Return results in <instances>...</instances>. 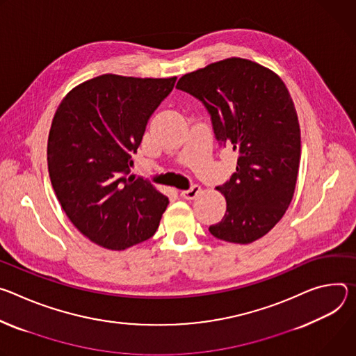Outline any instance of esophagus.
I'll return each mask as SVG.
<instances>
[{"label": "esophagus", "instance_id": "34e87169", "mask_svg": "<svg viewBox=\"0 0 356 356\" xmlns=\"http://www.w3.org/2000/svg\"><path fill=\"white\" fill-rule=\"evenodd\" d=\"M200 193H201V186H200V185H192L189 189H185V191L181 192L182 198H184V200H188V201L195 200L196 196H198Z\"/></svg>", "mask_w": 356, "mask_h": 356}]
</instances>
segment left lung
Listing matches in <instances>:
<instances>
[{
    "label": "left lung",
    "instance_id": "8db88e82",
    "mask_svg": "<svg viewBox=\"0 0 356 356\" xmlns=\"http://www.w3.org/2000/svg\"><path fill=\"white\" fill-rule=\"evenodd\" d=\"M177 88L204 103L219 144L238 154L236 172L216 188L226 213L209 232L241 245L263 238L286 213L300 167V124L284 82L256 62L227 58L184 74Z\"/></svg>",
    "mask_w": 356,
    "mask_h": 356
}]
</instances>
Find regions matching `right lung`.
Listing matches in <instances>:
<instances>
[{
	"label": "right lung",
	"mask_w": 356,
	"mask_h": 356,
	"mask_svg": "<svg viewBox=\"0 0 356 356\" xmlns=\"http://www.w3.org/2000/svg\"><path fill=\"white\" fill-rule=\"evenodd\" d=\"M175 81L102 74L73 88L54 115L48 171L56 198L77 230L104 249L149 239L167 209V196L130 167Z\"/></svg>",
	"instance_id": "add662e5"
}]
</instances>
